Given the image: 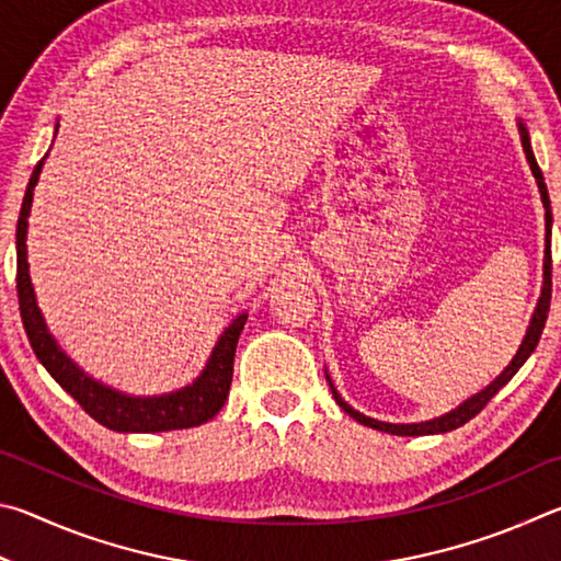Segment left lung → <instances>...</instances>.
I'll return each mask as SVG.
<instances>
[{"label":"left lung","mask_w":561,"mask_h":561,"mask_svg":"<svg viewBox=\"0 0 561 561\" xmlns=\"http://www.w3.org/2000/svg\"><path fill=\"white\" fill-rule=\"evenodd\" d=\"M519 125V135H523V147H525V154H527V162L529 167H533V174L537 180V186H539V194H542V204L547 209V251H545V286H542V298H539L537 302V310L533 316V322H529L527 328V335L523 340V345H519L515 359L510 362L507 369L500 375L493 385L485 387L480 394H476L473 399H468L466 404H460L458 409L450 411V414L440 416V419H434V421H421V424H385V421H377V419H369L365 414H359V411L352 409L350 404H345L342 401V397L337 394V389L332 387L330 381V389H332V397H335L337 404L342 407V411L345 414H350L355 421H359V424H365L369 428H377V431H385V434H394V436H428V434H446V431H454L458 426L468 424L470 419L478 416L480 411L485 409V404L490 399H493L500 389H503L510 379H513L517 375V369L525 365L527 357L533 355L539 337H542V330H545V322H547V312H549V300H552V251H549V236H552V211H549V194H547V184H545V176H542V170H539V164L535 160L533 154V147H529V135H527V127L523 125V121L517 123Z\"/></svg>","instance_id":"8db88e82"}]
</instances>
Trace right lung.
<instances>
[{"instance_id":"obj_1","label":"right lung","mask_w":561,"mask_h":561,"mask_svg":"<svg viewBox=\"0 0 561 561\" xmlns=\"http://www.w3.org/2000/svg\"><path fill=\"white\" fill-rule=\"evenodd\" d=\"M42 164L44 160H38V164L34 167L16 221V296L19 312H22V322L26 337L34 347V355L46 367L48 375L81 404L85 414L93 416L105 428L123 431V434H150V431H174L206 424V421L219 414L226 397H229L233 355L236 345H239L241 330L245 325V316H239L226 328L219 342H216L209 365L202 371V377L192 387H184L182 391H174V394L135 399L125 397L111 387H103L101 381H93L91 377L83 375L58 350L54 337L48 335L42 312L36 308L32 278H28L26 219L28 211H32L34 184L38 182V174H42Z\"/></svg>"}]
</instances>
